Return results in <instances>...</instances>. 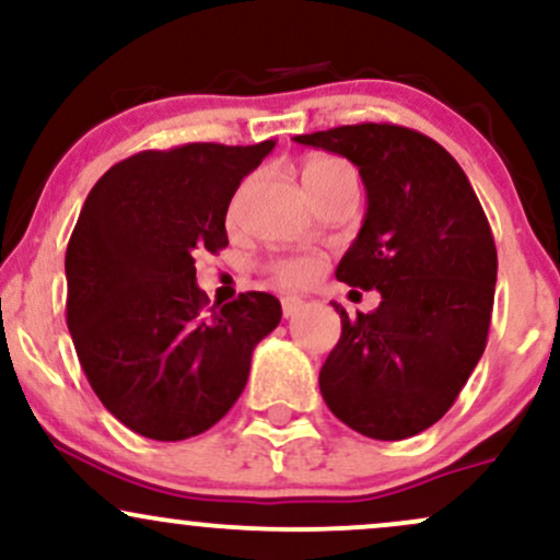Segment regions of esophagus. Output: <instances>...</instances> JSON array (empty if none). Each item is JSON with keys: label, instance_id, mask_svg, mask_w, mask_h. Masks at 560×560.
I'll list each match as a JSON object with an SVG mask.
<instances>
[{"label": "esophagus", "instance_id": "esophagus-1", "mask_svg": "<svg viewBox=\"0 0 560 560\" xmlns=\"http://www.w3.org/2000/svg\"><path fill=\"white\" fill-rule=\"evenodd\" d=\"M302 307H305V302H302L300 298H284V300H281V311H284V318L298 316Z\"/></svg>", "mask_w": 560, "mask_h": 560}]
</instances>
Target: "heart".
<instances>
[{
    "instance_id": "obj_1",
    "label": "heart",
    "mask_w": 560,
    "mask_h": 560,
    "mask_svg": "<svg viewBox=\"0 0 560 560\" xmlns=\"http://www.w3.org/2000/svg\"><path fill=\"white\" fill-rule=\"evenodd\" d=\"M342 160H334V158H316L305 165L302 171V182L311 184L313 178L320 176V173H329L334 168H342ZM320 268H324V260L318 255H284V258H273L268 262V273L279 287L284 289H305L311 287L313 281L318 279Z\"/></svg>"
}]
</instances>
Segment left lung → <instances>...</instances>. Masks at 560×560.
Here are the masks:
<instances>
[{
    "instance_id": "obj_1",
    "label": "left lung",
    "mask_w": 560,
    "mask_h": 560,
    "mask_svg": "<svg viewBox=\"0 0 560 560\" xmlns=\"http://www.w3.org/2000/svg\"><path fill=\"white\" fill-rule=\"evenodd\" d=\"M361 171L363 226L337 266L350 287L378 289L376 311L342 318L318 384L339 421L371 440L436 423L477 369L490 331L498 249L464 168L413 128L358 124L302 133Z\"/></svg>"
}]
</instances>
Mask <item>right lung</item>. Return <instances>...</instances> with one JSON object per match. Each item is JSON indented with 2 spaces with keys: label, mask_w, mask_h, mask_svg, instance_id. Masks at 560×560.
<instances>
[{
  "label": "right lung",
  "mask_w": 560,
  "mask_h": 560,
  "mask_svg": "<svg viewBox=\"0 0 560 560\" xmlns=\"http://www.w3.org/2000/svg\"><path fill=\"white\" fill-rule=\"evenodd\" d=\"M273 147L139 152L83 202L66 253L68 329L96 397L131 432L158 442L208 432L240 400L255 345L279 326L268 292L208 307L195 268L197 253L229 244L231 197Z\"/></svg>",
  "instance_id": "obj_1"
}]
</instances>
